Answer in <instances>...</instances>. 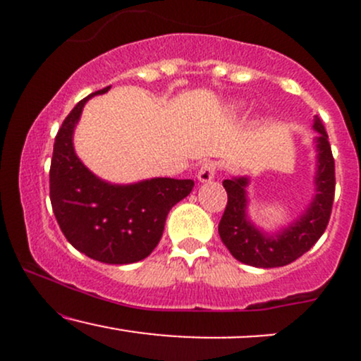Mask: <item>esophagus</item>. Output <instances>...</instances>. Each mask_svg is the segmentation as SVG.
<instances>
[{"label":"esophagus","mask_w":361,"mask_h":361,"mask_svg":"<svg viewBox=\"0 0 361 361\" xmlns=\"http://www.w3.org/2000/svg\"><path fill=\"white\" fill-rule=\"evenodd\" d=\"M215 173H217V164L214 163V161H207L200 166L197 173V178L200 183H209V181H212L215 178Z\"/></svg>","instance_id":"34e87169"}]
</instances>
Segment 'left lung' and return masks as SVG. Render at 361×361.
<instances>
[{
    "label": "left lung",
    "instance_id": "obj_1",
    "mask_svg": "<svg viewBox=\"0 0 361 361\" xmlns=\"http://www.w3.org/2000/svg\"><path fill=\"white\" fill-rule=\"evenodd\" d=\"M312 128L317 132L316 175L314 195L307 209L287 227L279 231H263L250 219L247 176L224 180L227 205L219 222V235L235 259L256 268L285 267L307 252L324 234L334 200V159L321 118L314 117Z\"/></svg>",
    "mask_w": 361,
    "mask_h": 361
}]
</instances>
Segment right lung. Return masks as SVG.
Listing matches in <instances>:
<instances>
[{
  "mask_svg": "<svg viewBox=\"0 0 361 361\" xmlns=\"http://www.w3.org/2000/svg\"><path fill=\"white\" fill-rule=\"evenodd\" d=\"M78 103L56 135L51 163V204L62 234L91 259L128 264L147 258L159 243L169 210L188 197L193 180L151 178L110 183L82 164L74 151V128L90 98Z\"/></svg>",
  "mask_w": 361,
  "mask_h": 361,
  "instance_id": "obj_1",
  "label": "right lung"
}]
</instances>
